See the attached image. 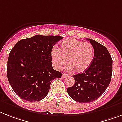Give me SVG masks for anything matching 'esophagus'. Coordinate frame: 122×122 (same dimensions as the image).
I'll list each match as a JSON object with an SVG mask.
<instances>
[{"instance_id":"1","label":"esophagus","mask_w":122,"mask_h":122,"mask_svg":"<svg viewBox=\"0 0 122 122\" xmlns=\"http://www.w3.org/2000/svg\"><path fill=\"white\" fill-rule=\"evenodd\" d=\"M62 77H63V78H65V77H67V75H66L65 73H62Z\"/></svg>"}]
</instances>
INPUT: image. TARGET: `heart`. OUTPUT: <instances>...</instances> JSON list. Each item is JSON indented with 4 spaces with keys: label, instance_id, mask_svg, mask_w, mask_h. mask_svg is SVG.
Listing matches in <instances>:
<instances>
[{
    "label": "heart",
    "instance_id": "obj_1",
    "mask_svg": "<svg viewBox=\"0 0 122 122\" xmlns=\"http://www.w3.org/2000/svg\"><path fill=\"white\" fill-rule=\"evenodd\" d=\"M55 68L60 70L67 63L70 70L83 72L88 69L94 57L93 45L89 42H83L77 39H69L63 41L60 49L54 47L51 52Z\"/></svg>",
    "mask_w": 122,
    "mask_h": 122
}]
</instances>
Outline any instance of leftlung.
I'll return each mask as SVG.
<instances>
[{
  "mask_svg": "<svg viewBox=\"0 0 122 122\" xmlns=\"http://www.w3.org/2000/svg\"><path fill=\"white\" fill-rule=\"evenodd\" d=\"M86 40L94 49L92 63L83 73L73 75L75 84L67 88L70 97L80 103L98 99L108 87L112 74V59L107 49L94 40Z\"/></svg>",
  "mask_w": 122,
  "mask_h": 122,
  "instance_id": "1",
  "label": "left lung"
}]
</instances>
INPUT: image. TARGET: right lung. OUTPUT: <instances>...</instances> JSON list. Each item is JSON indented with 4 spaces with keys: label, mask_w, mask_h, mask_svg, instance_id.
<instances>
[{
    "label": "right lung",
    "mask_w": 122,
    "mask_h": 122,
    "mask_svg": "<svg viewBox=\"0 0 122 122\" xmlns=\"http://www.w3.org/2000/svg\"><path fill=\"white\" fill-rule=\"evenodd\" d=\"M63 37L41 36L20 40L11 50L7 62L8 80L15 93L25 100L40 101L50 83L62 73L52 67L51 52Z\"/></svg>",
    "instance_id": "right-lung-1"
}]
</instances>
